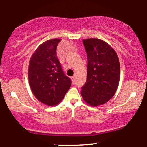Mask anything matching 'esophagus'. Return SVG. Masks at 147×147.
I'll list each match as a JSON object with an SVG mask.
<instances>
[{
  "instance_id": "esophagus-1",
  "label": "esophagus",
  "mask_w": 147,
  "mask_h": 147,
  "mask_svg": "<svg viewBox=\"0 0 147 147\" xmlns=\"http://www.w3.org/2000/svg\"><path fill=\"white\" fill-rule=\"evenodd\" d=\"M71 79H72V84L75 83V76H73V77H71Z\"/></svg>"
}]
</instances>
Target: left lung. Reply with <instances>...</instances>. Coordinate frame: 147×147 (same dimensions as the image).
Wrapping results in <instances>:
<instances>
[{
	"label": "left lung",
	"instance_id": "8db88e82",
	"mask_svg": "<svg viewBox=\"0 0 147 147\" xmlns=\"http://www.w3.org/2000/svg\"><path fill=\"white\" fill-rule=\"evenodd\" d=\"M87 53L86 82L81 94L90 106L102 105L113 97L120 78L119 58L115 50L103 40H83Z\"/></svg>",
	"mask_w": 147,
	"mask_h": 147
}]
</instances>
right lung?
<instances>
[{"label": "right lung", "instance_id": "add662e5", "mask_svg": "<svg viewBox=\"0 0 147 147\" xmlns=\"http://www.w3.org/2000/svg\"><path fill=\"white\" fill-rule=\"evenodd\" d=\"M61 41L53 38L43 42L30 60L28 79L32 92L39 102L49 106L59 104L71 86L57 57V47Z\"/></svg>", "mask_w": 147, "mask_h": 147}]
</instances>
